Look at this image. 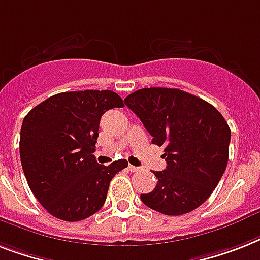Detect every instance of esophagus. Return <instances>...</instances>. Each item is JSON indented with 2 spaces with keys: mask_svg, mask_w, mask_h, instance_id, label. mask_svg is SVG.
<instances>
[{
  "mask_svg": "<svg viewBox=\"0 0 260 260\" xmlns=\"http://www.w3.org/2000/svg\"><path fill=\"white\" fill-rule=\"evenodd\" d=\"M128 170L131 171V172H139V171L141 170L140 167H135V166H128Z\"/></svg>",
  "mask_w": 260,
  "mask_h": 260,
  "instance_id": "esophagus-1",
  "label": "esophagus"
}]
</instances>
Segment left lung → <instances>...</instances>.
Instances as JSON below:
<instances>
[{"mask_svg":"<svg viewBox=\"0 0 260 260\" xmlns=\"http://www.w3.org/2000/svg\"><path fill=\"white\" fill-rule=\"evenodd\" d=\"M124 103L144 124L152 143L164 147L167 168L153 172L157 184L149 193H141V202L172 216L203 204L229 161L231 131L220 112L175 88H143Z\"/></svg>","mask_w":260,"mask_h":260,"instance_id":"8db88e82","label":"left lung"}]
</instances>
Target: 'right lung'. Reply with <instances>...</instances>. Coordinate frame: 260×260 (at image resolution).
I'll return each instance as SVG.
<instances>
[{
	"mask_svg": "<svg viewBox=\"0 0 260 260\" xmlns=\"http://www.w3.org/2000/svg\"><path fill=\"white\" fill-rule=\"evenodd\" d=\"M123 107L112 90L86 89L54 94L25 116L21 164L29 188L50 215L79 221L104 206L109 183L128 161L103 166L93 152L101 116Z\"/></svg>",
	"mask_w": 260,
	"mask_h": 260,
	"instance_id": "add662e5",
	"label": "right lung"
}]
</instances>
